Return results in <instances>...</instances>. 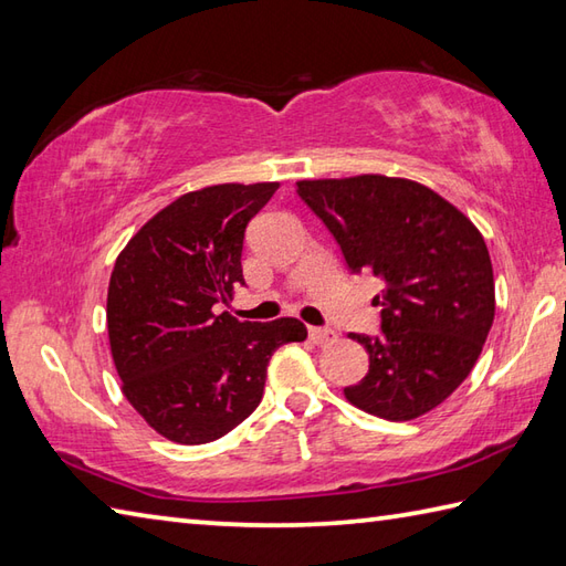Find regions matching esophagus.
Instances as JSON below:
<instances>
[{"label": "esophagus", "instance_id": "obj_1", "mask_svg": "<svg viewBox=\"0 0 566 566\" xmlns=\"http://www.w3.org/2000/svg\"><path fill=\"white\" fill-rule=\"evenodd\" d=\"M308 338H311V343H316V345H326V343L335 340V331H331V328H308Z\"/></svg>", "mask_w": 566, "mask_h": 566}]
</instances>
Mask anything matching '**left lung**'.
Masks as SVG:
<instances>
[{"mask_svg":"<svg viewBox=\"0 0 566 566\" xmlns=\"http://www.w3.org/2000/svg\"><path fill=\"white\" fill-rule=\"evenodd\" d=\"M296 195L326 223L350 272L369 270L381 333H350L369 371L345 399L387 420H413L460 387L494 323V270L482 233L436 191L403 177L302 179Z\"/></svg>","mask_w":566,"mask_h":566,"instance_id":"1","label":"left lung"}]
</instances>
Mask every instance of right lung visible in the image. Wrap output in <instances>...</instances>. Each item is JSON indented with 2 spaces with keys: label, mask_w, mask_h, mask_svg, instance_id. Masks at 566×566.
<instances>
[{
  "label": "right lung",
  "mask_w": 566,
  "mask_h": 566,
  "mask_svg": "<svg viewBox=\"0 0 566 566\" xmlns=\"http://www.w3.org/2000/svg\"><path fill=\"white\" fill-rule=\"evenodd\" d=\"M280 182L213 185L167 203L118 252L106 328L122 391L163 438H223L262 401L276 347L302 343L298 318L238 321L216 304L245 284V226Z\"/></svg>",
  "instance_id": "add662e5"
}]
</instances>
